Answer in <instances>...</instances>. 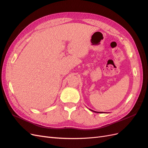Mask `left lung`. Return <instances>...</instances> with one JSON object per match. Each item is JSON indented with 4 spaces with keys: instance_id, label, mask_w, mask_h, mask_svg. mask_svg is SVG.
<instances>
[{
    "instance_id": "8db88e82",
    "label": "left lung",
    "mask_w": 148,
    "mask_h": 148,
    "mask_svg": "<svg viewBox=\"0 0 148 148\" xmlns=\"http://www.w3.org/2000/svg\"><path fill=\"white\" fill-rule=\"evenodd\" d=\"M89 110H91L92 112H96V113H104V112H96V111H95V110H91V109H89Z\"/></svg>"
}]
</instances>
